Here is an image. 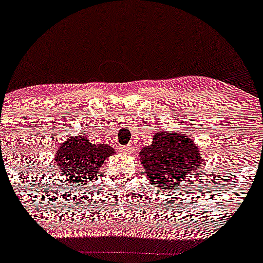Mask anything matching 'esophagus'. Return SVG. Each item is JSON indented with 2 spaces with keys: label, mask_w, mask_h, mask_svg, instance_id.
<instances>
[{
  "label": "esophagus",
  "mask_w": 263,
  "mask_h": 263,
  "mask_svg": "<svg viewBox=\"0 0 263 263\" xmlns=\"http://www.w3.org/2000/svg\"><path fill=\"white\" fill-rule=\"evenodd\" d=\"M124 152H125V153H129V152H132L133 151V148H132V145H124Z\"/></svg>",
  "instance_id": "obj_1"
}]
</instances>
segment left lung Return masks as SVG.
<instances>
[{
    "instance_id": "obj_1",
    "label": "left lung",
    "mask_w": 263,
    "mask_h": 263,
    "mask_svg": "<svg viewBox=\"0 0 263 263\" xmlns=\"http://www.w3.org/2000/svg\"><path fill=\"white\" fill-rule=\"evenodd\" d=\"M140 161L151 182L159 189H176L201 166L199 148L177 133H156L153 143L140 151Z\"/></svg>"
}]
</instances>
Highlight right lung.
<instances>
[{
    "label": "right lung",
    "instance_id": "add662e5",
    "mask_svg": "<svg viewBox=\"0 0 263 263\" xmlns=\"http://www.w3.org/2000/svg\"><path fill=\"white\" fill-rule=\"evenodd\" d=\"M114 156L115 151L107 144H92L87 137L71 138L59 145L57 163L59 173L64 176V183L69 186H83L96 177L106 157Z\"/></svg>",
    "mask_w": 263,
    "mask_h": 263
}]
</instances>
